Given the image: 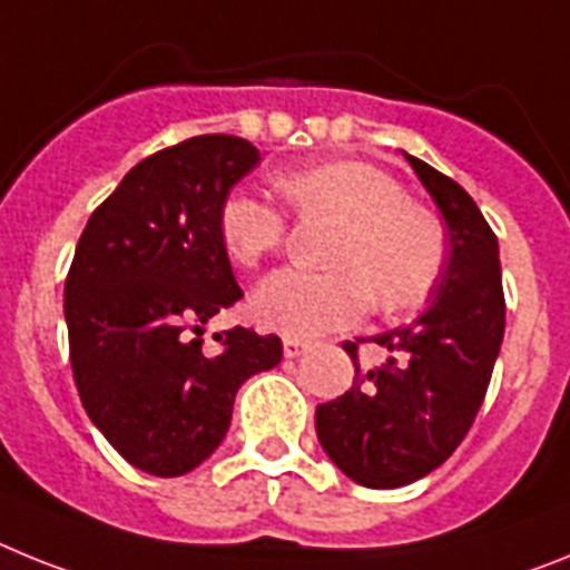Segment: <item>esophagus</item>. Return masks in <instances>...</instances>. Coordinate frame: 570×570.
<instances>
[{
  "instance_id": "1",
  "label": "esophagus",
  "mask_w": 570,
  "mask_h": 570,
  "mask_svg": "<svg viewBox=\"0 0 570 570\" xmlns=\"http://www.w3.org/2000/svg\"><path fill=\"white\" fill-rule=\"evenodd\" d=\"M306 350H309V341L295 338V335H286V338H284V355H286V358H298V355H304Z\"/></svg>"
}]
</instances>
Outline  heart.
I'll return each mask as SVG.
<instances>
[{"label": "heart", "instance_id": "b5f03b06", "mask_svg": "<svg viewBox=\"0 0 570 570\" xmlns=\"http://www.w3.org/2000/svg\"><path fill=\"white\" fill-rule=\"evenodd\" d=\"M295 209L344 220L330 249L333 269L284 266L255 289V315L286 335H321L364 318L370 301L404 309L430 295L444 264V232L393 177L367 163H321L281 177ZM226 255L257 266L284 244L286 215L252 189H232L217 209Z\"/></svg>", "mask_w": 570, "mask_h": 570}]
</instances>
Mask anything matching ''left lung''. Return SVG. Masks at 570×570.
<instances>
[{"mask_svg":"<svg viewBox=\"0 0 570 570\" xmlns=\"http://www.w3.org/2000/svg\"><path fill=\"white\" fill-rule=\"evenodd\" d=\"M404 157L448 224V264L413 324L370 338L390 353L381 367L364 373V338L344 341L358 384L315 410L326 456L364 488L415 482L462 444L504 335L497 235L456 180L419 157Z\"/></svg>","mask_w":570,"mask_h":570,"instance_id":"8db88e82","label":"left lung"}]
</instances>
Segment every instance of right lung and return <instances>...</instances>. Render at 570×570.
I'll return each mask as SVG.
<instances>
[{"label": "right lung", "instance_id": "1", "mask_svg": "<svg viewBox=\"0 0 570 570\" xmlns=\"http://www.w3.org/2000/svg\"><path fill=\"white\" fill-rule=\"evenodd\" d=\"M261 155L244 137L200 135L137 163L94 209L66 278L79 402L128 464L183 476L215 453L237 387L275 367L278 335L203 324L244 298L217 209Z\"/></svg>", "mask_w": 570, "mask_h": 570}]
</instances>
